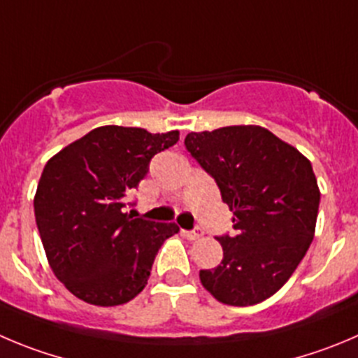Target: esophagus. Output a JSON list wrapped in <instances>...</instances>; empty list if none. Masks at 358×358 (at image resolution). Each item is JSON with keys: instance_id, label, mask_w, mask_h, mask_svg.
Listing matches in <instances>:
<instances>
[{"instance_id": "esophagus-1", "label": "esophagus", "mask_w": 358, "mask_h": 358, "mask_svg": "<svg viewBox=\"0 0 358 358\" xmlns=\"http://www.w3.org/2000/svg\"><path fill=\"white\" fill-rule=\"evenodd\" d=\"M183 233V236H187V238L189 240H198V238H201L203 236V231L201 229H192V231H182Z\"/></svg>"}]
</instances>
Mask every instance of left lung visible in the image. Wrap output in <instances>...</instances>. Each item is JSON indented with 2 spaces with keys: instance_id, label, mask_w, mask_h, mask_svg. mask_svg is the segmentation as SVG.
Segmentation results:
<instances>
[{
  "instance_id": "1",
  "label": "left lung",
  "mask_w": 358,
  "mask_h": 358,
  "mask_svg": "<svg viewBox=\"0 0 358 358\" xmlns=\"http://www.w3.org/2000/svg\"><path fill=\"white\" fill-rule=\"evenodd\" d=\"M187 152L212 176L236 235L219 236L224 258L201 270L219 302L255 306L285 286L315 238L320 189L309 159L259 125L190 132Z\"/></svg>"
}]
</instances>
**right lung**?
Returning a JSON list of instances; mask_svg holds the SVG:
<instances>
[{
  "label": "right lung",
  "instance_id": "add662e5",
  "mask_svg": "<svg viewBox=\"0 0 358 358\" xmlns=\"http://www.w3.org/2000/svg\"><path fill=\"white\" fill-rule=\"evenodd\" d=\"M178 139V130L96 127L48 160L35 219L49 265L72 295L111 307L143 292L160 245L180 228L132 219L123 206L152 157Z\"/></svg>",
  "mask_w": 358,
  "mask_h": 358
}]
</instances>
